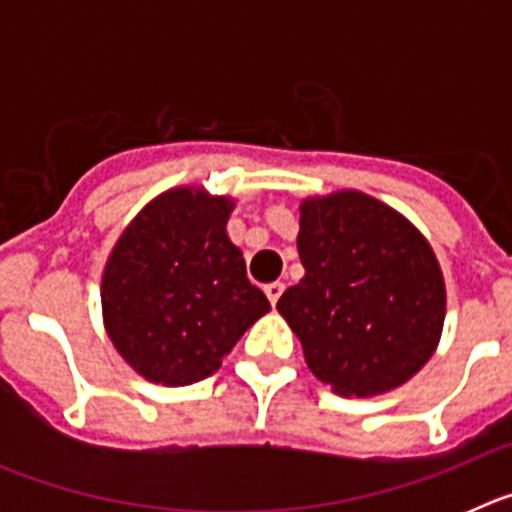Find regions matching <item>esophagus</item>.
<instances>
[{
	"label": "esophagus",
	"instance_id": "34e87169",
	"mask_svg": "<svg viewBox=\"0 0 512 512\" xmlns=\"http://www.w3.org/2000/svg\"><path fill=\"white\" fill-rule=\"evenodd\" d=\"M264 292H266V297H269L271 305H277L279 297H282V292H284V284L282 282H271V284H266Z\"/></svg>",
	"mask_w": 512,
	"mask_h": 512
}]
</instances>
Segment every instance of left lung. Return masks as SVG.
<instances>
[{"instance_id":"left-lung-1","label":"left lung","mask_w":512,"mask_h":512,"mask_svg":"<svg viewBox=\"0 0 512 512\" xmlns=\"http://www.w3.org/2000/svg\"><path fill=\"white\" fill-rule=\"evenodd\" d=\"M297 251L305 277L277 310L320 382L374 397L423 369L441 341L446 284L408 217L356 189L307 197Z\"/></svg>"}]
</instances>
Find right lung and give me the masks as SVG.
Returning <instances> with one entry per match:
<instances>
[{
    "label": "right lung",
    "instance_id": "1",
    "mask_svg": "<svg viewBox=\"0 0 512 512\" xmlns=\"http://www.w3.org/2000/svg\"><path fill=\"white\" fill-rule=\"evenodd\" d=\"M235 200L174 187L122 230L102 274V318L135 374L166 387L200 382L271 310L228 238Z\"/></svg>",
    "mask_w": 512,
    "mask_h": 512
}]
</instances>
